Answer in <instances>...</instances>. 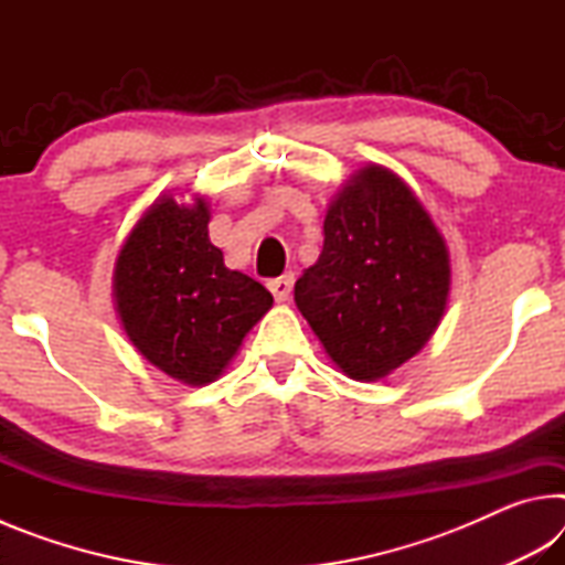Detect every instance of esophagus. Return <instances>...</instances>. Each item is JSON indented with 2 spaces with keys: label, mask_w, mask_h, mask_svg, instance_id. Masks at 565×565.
<instances>
[{
  "label": "esophagus",
  "mask_w": 565,
  "mask_h": 565,
  "mask_svg": "<svg viewBox=\"0 0 565 565\" xmlns=\"http://www.w3.org/2000/svg\"><path fill=\"white\" fill-rule=\"evenodd\" d=\"M266 286H269V291L274 294V299H276V301H286V299H289L291 286H294V274H281V276H276V279H269V281H266Z\"/></svg>",
  "instance_id": "1"
}]
</instances>
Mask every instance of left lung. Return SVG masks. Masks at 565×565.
<instances>
[{"label": "left lung", "mask_w": 565, "mask_h": 565, "mask_svg": "<svg viewBox=\"0 0 565 565\" xmlns=\"http://www.w3.org/2000/svg\"><path fill=\"white\" fill-rule=\"evenodd\" d=\"M448 286L444 236L414 191L374 164L333 199L294 301L343 374L376 381L431 339Z\"/></svg>", "instance_id": "obj_1"}]
</instances>
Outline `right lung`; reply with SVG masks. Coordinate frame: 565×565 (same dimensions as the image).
<instances>
[{"label":"right lung","mask_w":565,"mask_h":565,"mask_svg":"<svg viewBox=\"0 0 565 565\" xmlns=\"http://www.w3.org/2000/svg\"><path fill=\"white\" fill-rule=\"evenodd\" d=\"M129 341L164 374L204 386L222 374L248 329L271 309L259 281L224 266L209 242V206L167 196L134 226L114 269Z\"/></svg>","instance_id":"obj_1"}]
</instances>
